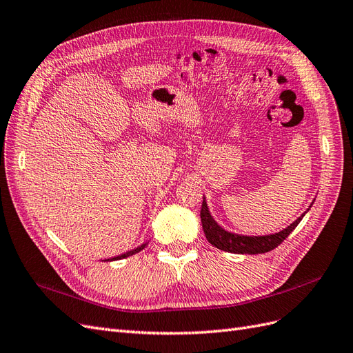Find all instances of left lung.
I'll list each match as a JSON object with an SVG mask.
<instances>
[{"label": "left lung", "mask_w": 353, "mask_h": 353, "mask_svg": "<svg viewBox=\"0 0 353 353\" xmlns=\"http://www.w3.org/2000/svg\"><path fill=\"white\" fill-rule=\"evenodd\" d=\"M305 213H302V215L299 216L294 222H292L287 228L275 234H266V236H243V234H236V232L223 230L210 215L206 197H203L200 218H201L203 231H205L208 241L212 245H215L216 249H221L228 253H237V254H258V253H266L275 248H279V244H281L288 236H290V232L299 225V222L302 221Z\"/></svg>", "instance_id": "1"}]
</instances>
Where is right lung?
Wrapping results in <instances>:
<instances>
[{"label":"right lung","instance_id":"right-lung-1","mask_svg":"<svg viewBox=\"0 0 353 353\" xmlns=\"http://www.w3.org/2000/svg\"><path fill=\"white\" fill-rule=\"evenodd\" d=\"M145 245H147V243H144V244H141V245H138V248L134 249V250H130V252H126V253H123V254L116 256V258H112L110 261H119V259L128 258V256H132V254H135V253H138V252H141V250L145 248Z\"/></svg>","mask_w":353,"mask_h":353}]
</instances>
